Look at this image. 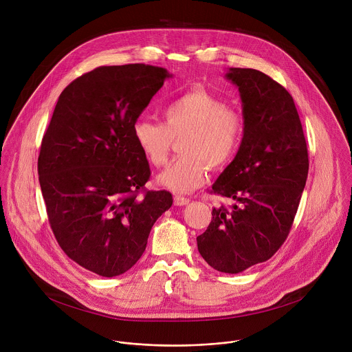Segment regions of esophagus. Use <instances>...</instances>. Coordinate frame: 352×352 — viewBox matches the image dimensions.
I'll use <instances>...</instances> for the list:
<instances>
[{"label":"esophagus","mask_w":352,"mask_h":352,"mask_svg":"<svg viewBox=\"0 0 352 352\" xmlns=\"http://www.w3.org/2000/svg\"><path fill=\"white\" fill-rule=\"evenodd\" d=\"M173 203H175L176 206H186V204L190 203V199H188V198H184V197L176 195V197L173 198Z\"/></svg>","instance_id":"esophagus-1"}]
</instances>
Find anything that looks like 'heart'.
I'll return each mask as SVG.
<instances>
[{
    "label": "heart",
    "instance_id": "1",
    "mask_svg": "<svg viewBox=\"0 0 352 352\" xmlns=\"http://www.w3.org/2000/svg\"><path fill=\"white\" fill-rule=\"evenodd\" d=\"M164 123L138 120L134 140L155 166L165 164L172 140L182 137L183 153L157 176V183L175 192L190 194L206 182L208 165L225 166L240 146L244 120L226 102L206 89H192L162 109Z\"/></svg>",
    "mask_w": 352,
    "mask_h": 352
}]
</instances>
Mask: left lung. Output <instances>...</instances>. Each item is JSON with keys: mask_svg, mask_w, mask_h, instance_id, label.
<instances>
[{"mask_svg": "<svg viewBox=\"0 0 352 352\" xmlns=\"http://www.w3.org/2000/svg\"><path fill=\"white\" fill-rule=\"evenodd\" d=\"M239 88L244 134L212 191L236 201L212 208L198 251L214 270L239 274L263 263L285 243L306 184L309 160L292 95L254 69L229 67Z\"/></svg>", "mask_w": 352, "mask_h": 352, "instance_id": "left-lung-1", "label": "left lung"}]
</instances>
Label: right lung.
Returning a JSON list of instances; mask_svg holds the SVG:
<instances>
[{"label":"right lung","instance_id":"add662e5","mask_svg":"<svg viewBox=\"0 0 352 352\" xmlns=\"http://www.w3.org/2000/svg\"><path fill=\"white\" fill-rule=\"evenodd\" d=\"M172 74L158 66H100L69 84L56 101L38 160L54 236L81 267L105 278L129 271L154 222L172 206L148 191L151 168L133 127Z\"/></svg>","mask_w":352,"mask_h":352}]
</instances>
